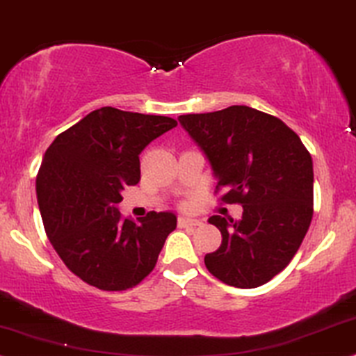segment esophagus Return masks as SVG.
<instances>
[{
    "label": "esophagus",
    "mask_w": 356,
    "mask_h": 356,
    "mask_svg": "<svg viewBox=\"0 0 356 356\" xmlns=\"http://www.w3.org/2000/svg\"><path fill=\"white\" fill-rule=\"evenodd\" d=\"M201 225H203V222H201L200 219L185 218V216H179V218H178V226H179V227H188V226L196 227V226H201Z\"/></svg>",
    "instance_id": "34e87169"
}]
</instances>
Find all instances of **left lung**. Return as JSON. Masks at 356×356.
<instances>
[{"label": "left lung", "instance_id": "left-lung-1", "mask_svg": "<svg viewBox=\"0 0 356 356\" xmlns=\"http://www.w3.org/2000/svg\"><path fill=\"white\" fill-rule=\"evenodd\" d=\"M218 178L221 201L243 206V218H209L219 249L204 256L214 277L254 289L284 270L314 216L312 156L282 120L245 105L178 117Z\"/></svg>", "mask_w": 356, "mask_h": 356}]
</instances>
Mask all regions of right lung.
Returning a JSON list of instances; mask_svg holds the SVG:
<instances>
[{"label":"right lung","instance_id":"1","mask_svg":"<svg viewBox=\"0 0 356 356\" xmlns=\"http://www.w3.org/2000/svg\"><path fill=\"white\" fill-rule=\"evenodd\" d=\"M163 115L102 107L56 137L42 158L36 195L44 229L67 269L100 291L135 287L153 270L173 213L122 218V190L140 181V158L177 127Z\"/></svg>","mask_w":356,"mask_h":356}]
</instances>
